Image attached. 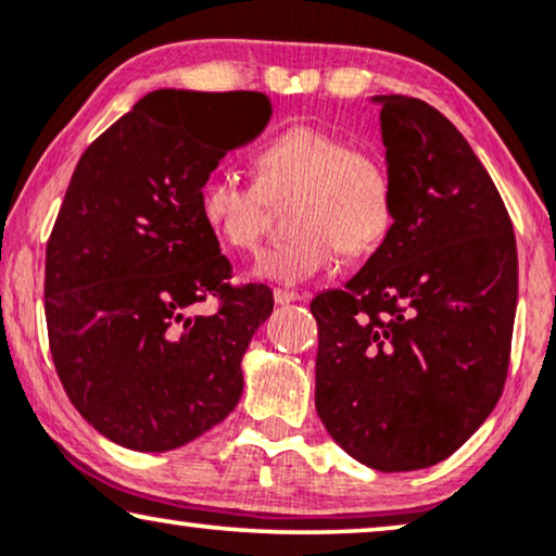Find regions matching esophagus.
<instances>
[{
  "mask_svg": "<svg viewBox=\"0 0 556 556\" xmlns=\"http://www.w3.org/2000/svg\"><path fill=\"white\" fill-rule=\"evenodd\" d=\"M273 299H276L278 306H286V303L303 301V295L301 293H293V291H286V288H276V291H273Z\"/></svg>",
  "mask_w": 556,
  "mask_h": 556,
  "instance_id": "1",
  "label": "esophagus"
}]
</instances>
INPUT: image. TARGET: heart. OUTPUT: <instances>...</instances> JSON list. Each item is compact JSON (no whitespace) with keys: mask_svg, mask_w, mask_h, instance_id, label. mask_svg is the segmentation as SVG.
I'll return each mask as SVG.
<instances>
[{"mask_svg":"<svg viewBox=\"0 0 556 556\" xmlns=\"http://www.w3.org/2000/svg\"><path fill=\"white\" fill-rule=\"evenodd\" d=\"M255 179L210 172L197 189V210L232 253H253L270 225V202L291 200V238L257 255L253 273L280 286H301L337 265L341 250L377 248L394 223L397 187L387 159L352 147L321 126L293 124L273 134L253 156Z\"/></svg>","mask_w":556,"mask_h":556,"instance_id":"b5f03b06","label":"heart"}]
</instances>
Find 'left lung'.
Segmentation results:
<instances>
[{
  "mask_svg": "<svg viewBox=\"0 0 556 556\" xmlns=\"http://www.w3.org/2000/svg\"><path fill=\"white\" fill-rule=\"evenodd\" d=\"M397 204L344 291L311 301L316 413L364 466H435L504 392L519 295L514 225L463 134L420 98L377 96Z\"/></svg>",
  "mask_w": 556,
  "mask_h": 556,
  "instance_id": "left-lung-1",
  "label": "left lung"
}]
</instances>
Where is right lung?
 Returning <instances> with one entry per match:
<instances>
[{
  "label": "right lung",
  "instance_id": "add662e5",
  "mask_svg": "<svg viewBox=\"0 0 556 556\" xmlns=\"http://www.w3.org/2000/svg\"><path fill=\"white\" fill-rule=\"evenodd\" d=\"M270 113L255 90H154L75 166L45 250V318L67 397L113 443L174 451L238 405L242 354L273 293L230 283L197 189ZM217 115L223 135L203 126ZM204 300L212 315L195 311Z\"/></svg>",
  "mask_w": 556,
  "mask_h": 556
}]
</instances>
